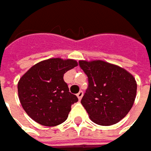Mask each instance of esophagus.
I'll use <instances>...</instances> for the list:
<instances>
[{"instance_id":"1","label":"esophagus","mask_w":151,"mask_h":151,"mask_svg":"<svg viewBox=\"0 0 151 151\" xmlns=\"http://www.w3.org/2000/svg\"><path fill=\"white\" fill-rule=\"evenodd\" d=\"M76 96H77V98H78V100L80 101L81 98H82V96H83V92L82 91H80L78 92V93L76 94Z\"/></svg>"}]
</instances>
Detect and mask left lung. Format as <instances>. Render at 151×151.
Listing matches in <instances>:
<instances>
[{"label":"left lung","instance_id":"obj_1","mask_svg":"<svg viewBox=\"0 0 151 151\" xmlns=\"http://www.w3.org/2000/svg\"><path fill=\"white\" fill-rule=\"evenodd\" d=\"M79 65L88 78L81 103L90 119L105 126L119 122L134 104V76L124 68L102 60H80Z\"/></svg>","mask_w":151,"mask_h":151}]
</instances>
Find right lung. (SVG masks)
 Wrapping results in <instances>:
<instances>
[{"instance_id": "add662e5", "label": "right lung", "mask_w": 151, "mask_h": 151, "mask_svg": "<svg viewBox=\"0 0 151 151\" xmlns=\"http://www.w3.org/2000/svg\"><path fill=\"white\" fill-rule=\"evenodd\" d=\"M78 65L74 59L60 58L41 61L20 77L18 94L27 115L38 124L56 126L63 123L78 98L69 92L63 75Z\"/></svg>"}]
</instances>
